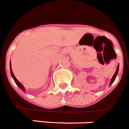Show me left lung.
<instances>
[{
	"label": "left lung",
	"instance_id": "obj_1",
	"mask_svg": "<svg viewBox=\"0 0 129 129\" xmlns=\"http://www.w3.org/2000/svg\"><path fill=\"white\" fill-rule=\"evenodd\" d=\"M119 65L117 66V70H116L115 73V74L113 75V77H112L111 80V81H110V85H111L114 82V81H115V79L116 77H117V74H118V72H119Z\"/></svg>",
	"mask_w": 129,
	"mask_h": 129
}]
</instances>
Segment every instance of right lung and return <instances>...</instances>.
Instances as JSON below:
<instances>
[{
	"mask_svg": "<svg viewBox=\"0 0 129 129\" xmlns=\"http://www.w3.org/2000/svg\"><path fill=\"white\" fill-rule=\"evenodd\" d=\"M10 74H11V75H12V78H13V79L14 80V81H15L16 84L17 85L18 87H19V88L20 89L22 90V91H25L24 87L23 86L22 83H20L19 81H18V79L16 78V77L14 76V75L13 72H12V68H11V62L10 63Z\"/></svg>",
	"mask_w": 129,
	"mask_h": 129,
	"instance_id": "add662e5",
	"label": "right lung"
}]
</instances>
